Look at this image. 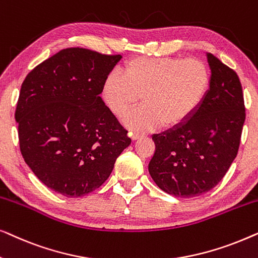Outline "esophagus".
Here are the masks:
<instances>
[{"instance_id": "1", "label": "esophagus", "mask_w": 258, "mask_h": 258, "mask_svg": "<svg viewBox=\"0 0 258 258\" xmlns=\"http://www.w3.org/2000/svg\"><path fill=\"white\" fill-rule=\"evenodd\" d=\"M130 137H132L134 141H136V140L141 139V137H142V135H141V134H139V133H130Z\"/></svg>"}]
</instances>
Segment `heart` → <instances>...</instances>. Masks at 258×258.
Returning a JSON list of instances; mask_svg holds the SVG:
<instances>
[{
	"label": "heart",
	"mask_w": 258,
	"mask_h": 258,
	"mask_svg": "<svg viewBox=\"0 0 258 258\" xmlns=\"http://www.w3.org/2000/svg\"><path fill=\"white\" fill-rule=\"evenodd\" d=\"M123 73L105 79L102 95L117 117L142 97L143 107L123 118L129 129L140 133L186 124L202 108L211 87L210 70L197 58L135 57L125 62Z\"/></svg>",
	"instance_id": "b5f03b06"
}]
</instances>
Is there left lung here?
Returning <instances> with one entry per match:
<instances>
[{
	"label": "left lung",
	"mask_w": 258,
	"mask_h": 258,
	"mask_svg": "<svg viewBox=\"0 0 258 258\" xmlns=\"http://www.w3.org/2000/svg\"><path fill=\"white\" fill-rule=\"evenodd\" d=\"M207 59L211 87L202 108L181 128L153 135L151 178L181 199L206 194L224 177L237 155L245 121L237 74L210 52Z\"/></svg>",
	"instance_id": "8db88e82"
}]
</instances>
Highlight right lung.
I'll return each instance as SVG.
<instances>
[{
    "mask_svg": "<svg viewBox=\"0 0 258 258\" xmlns=\"http://www.w3.org/2000/svg\"><path fill=\"white\" fill-rule=\"evenodd\" d=\"M121 58L63 49L31 70L21 86L15 112L21 154L55 192L81 197L100 188L132 143L100 96Z\"/></svg>",
    "mask_w": 258,
    "mask_h": 258,
    "instance_id": "add662e5",
    "label": "right lung"
}]
</instances>
